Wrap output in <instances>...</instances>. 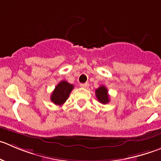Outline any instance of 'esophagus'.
Segmentation results:
<instances>
[{"label": "esophagus", "mask_w": 161, "mask_h": 161, "mask_svg": "<svg viewBox=\"0 0 161 161\" xmlns=\"http://www.w3.org/2000/svg\"><path fill=\"white\" fill-rule=\"evenodd\" d=\"M80 87H81V88H88V83H85V84H80Z\"/></svg>", "instance_id": "1"}]
</instances>
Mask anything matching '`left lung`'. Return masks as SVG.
<instances>
[{
    "label": "left lung",
    "mask_w": 161,
    "mask_h": 161,
    "mask_svg": "<svg viewBox=\"0 0 161 161\" xmlns=\"http://www.w3.org/2000/svg\"><path fill=\"white\" fill-rule=\"evenodd\" d=\"M96 96L97 98L98 101L103 104H106L110 101L109 95H108V91L107 88L103 85L99 87L96 90Z\"/></svg>",
    "instance_id": "left-lung-1"
}]
</instances>
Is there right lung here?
Returning a JSON list of instances; mask_svg holds the SVG:
<instances>
[{
  "label": "right lung",
  "instance_id": "add662e5",
  "mask_svg": "<svg viewBox=\"0 0 161 161\" xmlns=\"http://www.w3.org/2000/svg\"><path fill=\"white\" fill-rule=\"evenodd\" d=\"M73 85L65 80H62L55 87L50 96L52 102L56 105H62L69 96L70 92L73 89Z\"/></svg>",
  "mask_w": 161,
  "mask_h": 161
}]
</instances>
